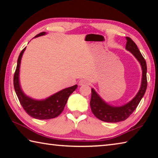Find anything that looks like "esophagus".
<instances>
[{
    "label": "esophagus",
    "mask_w": 158,
    "mask_h": 158,
    "mask_svg": "<svg viewBox=\"0 0 158 158\" xmlns=\"http://www.w3.org/2000/svg\"><path fill=\"white\" fill-rule=\"evenodd\" d=\"M89 84V81H88V80L85 79H81V80H80V81H79V84L80 85H88Z\"/></svg>",
    "instance_id": "esophagus-1"
}]
</instances>
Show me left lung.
Returning <instances> with one entry per match:
<instances>
[{
	"label": "left lung",
	"mask_w": 158,
	"mask_h": 158,
	"mask_svg": "<svg viewBox=\"0 0 158 158\" xmlns=\"http://www.w3.org/2000/svg\"><path fill=\"white\" fill-rule=\"evenodd\" d=\"M127 43L126 49L135 56L136 58L139 61L142 68V82H141V89L137 95L133 100L124 106L120 107H114L106 104L99 95L96 93L94 89H91V98H90V105L93 114L96 118L101 121L109 123H118L126 120L133 111L137 109L139 104L141 98L145 94L147 88V66L146 62L143 56L141 55L139 49H138L135 42L130 37H126Z\"/></svg>",
	"instance_id": "left-lung-1"
}]
</instances>
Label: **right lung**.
I'll return each mask as SVG.
<instances>
[{
	"label": "right lung",
	"mask_w": 158,
	"mask_h": 158,
	"mask_svg": "<svg viewBox=\"0 0 158 158\" xmlns=\"http://www.w3.org/2000/svg\"><path fill=\"white\" fill-rule=\"evenodd\" d=\"M45 33V32H42L37 34L35 37L44 35ZM25 49L26 47L20 53L17 60V68L14 74V87L16 94L22 107L30 116L40 120L54 118L62 113L69 96L77 89V85L60 90L45 100L37 101L27 97L21 90L19 82L21 59Z\"/></svg>",
	"instance_id": "obj_1"
}]
</instances>
